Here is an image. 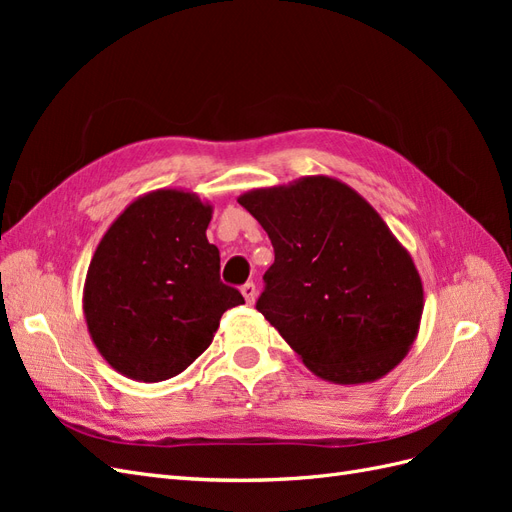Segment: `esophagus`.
Segmentation results:
<instances>
[{
    "instance_id": "1",
    "label": "esophagus",
    "mask_w": 512,
    "mask_h": 512,
    "mask_svg": "<svg viewBox=\"0 0 512 512\" xmlns=\"http://www.w3.org/2000/svg\"><path fill=\"white\" fill-rule=\"evenodd\" d=\"M241 292H243V297H245L247 305H254V301H256V294H258L256 284H254V282H247V284L241 288Z\"/></svg>"
}]
</instances>
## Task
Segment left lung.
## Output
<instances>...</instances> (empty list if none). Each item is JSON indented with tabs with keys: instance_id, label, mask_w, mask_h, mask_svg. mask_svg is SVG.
<instances>
[{
	"instance_id": "left-lung-1",
	"label": "left lung",
	"mask_w": 512,
	"mask_h": 512,
	"mask_svg": "<svg viewBox=\"0 0 512 512\" xmlns=\"http://www.w3.org/2000/svg\"><path fill=\"white\" fill-rule=\"evenodd\" d=\"M237 200L275 250L256 309L309 371L333 384H365L404 361L421 327L423 282L359 192L312 175Z\"/></svg>"
}]
</instances>
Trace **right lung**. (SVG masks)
Returning <instances> with one entry per match:
<instances>
[{
    "instance_id": "obj_1",
    "label": "right lung",
    "mask_w": 512,
    "mask_h": 512,
    "mask_svg": "<svg viewBox=\"0 0 512 512\" xmlns=\"http://www.w3.org/2000/svg\"><path fill=\"white\" fill-rule=\"evenodd\" d=\"M213 205L194 192L153 190L100 239L83 288L91 342L121 376L162 382L203 354L226 309L245 303L220 280L207 239Z\"/></svg>"
}]
</instances>
